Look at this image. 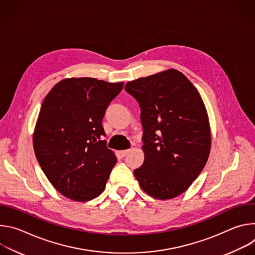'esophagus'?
<instances>
[{"instance_id":"34e87169","label":"esophagus","mask_w":255,"mask_h":255,"mask_svg":"<svg viewBox=\"0 0 255 255\" xmlns=\"http://www.w3.org/2000/svg\"><path fill=\"white\" fill-rule=\"evenodd\" d=\"M129 151H130V149H126V150H121V151H119V154L122 156V157H124V156H126L128 153H129Z\"/></svg>"}]
</instances>
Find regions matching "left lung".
I'll return each mask as SVG.
<instances>
[{"label": "left lung", "instance_id": "1", "mask_svg": "<svg viewBox=\"0 0 255 255\" xmlns=\"http://www.w3.org/2000/svg\"><path fill=\"white\" fill-rule=\"evenodd\" d=\"M139 103L144 162L134 170L141 189L158 200L187 191L209 158L211 129L195 86L176 69L125 85Z\"/></svg>", "mask_w": 255, "mask_h": 255}]
</instances>
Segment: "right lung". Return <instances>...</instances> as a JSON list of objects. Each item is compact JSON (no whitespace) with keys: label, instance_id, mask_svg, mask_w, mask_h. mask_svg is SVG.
I'll return each mask as SVG.
<instances>
[{"label":"right lung","instance_id":"add662e5","mask_svg":"<svg viewBox=\"0 0 255 255\" xmlns=\"http://www.w3.org/2000/svg\"><path fill=\"white\" fill-rule=\"evenodd\" d=\"M123 85L70 78L58 82L45 97L33 148L46 177L62 196L87 202L105 190L117 157L103 140L102 120Z\"/></svg>","mask_w":255,"mask_h":255}]
</instances>
